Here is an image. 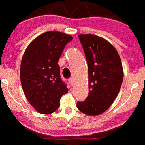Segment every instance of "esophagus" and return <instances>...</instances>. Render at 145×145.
Masks as SVG:
<instances>
[{
	"mask_svg": "<svg viewBox=\"0 0 145 145\" xmlns=\"http://www.w3.org/2000/svg\"><path fill=\"white\" fill-rule=\"evenodd\" d=\"M69 84L72 86H73V84H74V80H73V78H70L69 80Z\"/></svg>",
	"mask_w": 145,
	"mask_h": 145,
	"instance_id": "1",
	"label": "esophagus"
}]
</instances>
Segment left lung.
Returning a JSON list of instances; mask_svg holds the SVG:
<instances>
[{"mask_svg": "<svg viewBox=\"0 0 145 145\" xmlns=\"http://www.w3.org/2000/svg\"><path fill=\"white\" fill-rule=\"evenodd\" d=\"M88 64L89 95L85 101L76 103L86 115L105 112L118 95L123 81V69L117 50L107 40L93 34H80Z\"/></svg>", "mask_w": 145, "mask_h": 145, "instance_id": "obj_1", "label": "left lung"}]
</instances>
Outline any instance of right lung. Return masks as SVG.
<instances>
[{
  "mask_svg": "<svg viewBox=\"0 0 145 145\" xmlns=\"http://www.w3.org/2000/svg\"><path fill=\"white\" fill-rule=\"evenodd\" d=\"M72 37L60 32H47L29 44L20 65V80L27 99L41 114L59 107L62 95L69 89L60 77L58 61Z\"/></svg>",
  "mask_w": 145,
  "mask_h": 145,
  "instance_id": "1",
  "label": "right lung"
}]
</instances>
